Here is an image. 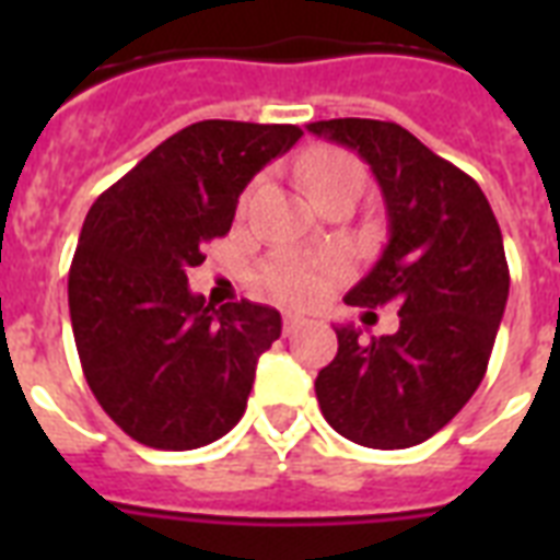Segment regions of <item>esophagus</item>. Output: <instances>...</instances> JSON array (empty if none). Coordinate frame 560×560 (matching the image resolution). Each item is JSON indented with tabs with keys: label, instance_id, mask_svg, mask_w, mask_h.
<instances>
[{
	"label": "esophagus",
	"instance_id": "34e87169",
	"mask_svg": "<svg viewBox=\"0 0 560 560\" xmlns=\"http://www.w3.org/2000/svg\"><path fill=\"white\" fill-rule=\"evenodd\" d=\"M302 325V319H299L296 314H284V319H281V328H284V334H293Z\"/></svg>",
	"mask_w": 560,
	"mask_h": 560
}]
</instances>
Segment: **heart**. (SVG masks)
<instances>
[{"instance_id":"b5f03b06","label":"heart","mask_w":560,"mask_h":560,"mask_svg":"<svg viewBox=\"0 0 560 560\" xmlns=\"http://www.w3.org/2000/svg\"><path fill=\"white\" fill-rule=\"evenodd\" d=\"M302 177L314 197H319L340 183L363 179V168L351 153H342L337 148H319L302 162ZM346 270H349V264L340 253H290L272 258L264 267V284L284 305L305 307L319 302L334 281L346 276Z\"/></svg>"}]
</instances>
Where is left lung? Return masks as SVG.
Returning <instances> with one entry per match:
<instances>
[{
	"label": "left lung",
	"instance_id": "left-lung-1",
	"mask_svg": "<svg viewBox=\"0 0 560 560\" xmlns=\"http://www.w3.org/2000/svg\"><path fill=\"white\" fill-rule=\"evenodd\" d=\"M307 130L369 162L389 241L349 290L358 307H400V328L360 340L337 328V358L316 377L325 421L349 442L400 451L427 442L486 377L509 299V264L477 179L395 121L331 118Z\"/></svg>",
	"mask_w": 560,
	"mask_h": 560
}]
</instances>
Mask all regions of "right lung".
<instances>
[{
	"label": "right lung",
	"instance_id": "obj_1",
	"mask_svg": "<svg viewBox=\"0 0 560 560\" xmlns=\"http://www.w3.org/2000/svg\"><path fill=\"white\" fill-rule=\"evenodd\" d=\"M299 136L296 125L197 121L92 202L69 267L74 346L92 395L136 442L194 451L244 416L281 316L249 299L214 311L188 270L229 232L246 183Z\"/></svg>",
	"mask_w": 560,
	"mask_h": 560
}]
</instances>
